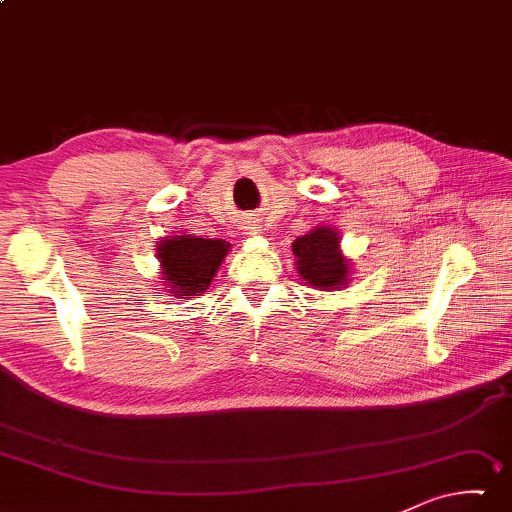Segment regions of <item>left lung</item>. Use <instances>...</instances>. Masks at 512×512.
<instances>
[{
    "mask_svg": "<svg viewBox=\"0 0 512 512\" xmlns=\"http://www.w3.org/2000/svg\"><path fill=\"white\" fill-rule=\"evenodd\" d=\"M339 243V234L326 225L314 227L291 243L296 271L307 285L321 291H335L348 285L351 262L342 255Z\"/></svg>",
    "mask_w": 512,
    "mask_h": 512,
    "instance_id": "left-lung-1",
    "label": "left lung"
}]
</instances>
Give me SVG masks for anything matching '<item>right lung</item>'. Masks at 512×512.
Returning a JSON list of instances; mask_svg holds the SVG:
<instances>
[{"label": "right lung", "mask_w": 512, "mask_h": 512, "mask_svg": "<svg viewBox=\"0 0 512 512\" xmlns=\"http://www.w3.org/2000/svg\"><path fill=\"white\" fill-rule=\"evenodd\" d=\"M227 250L230 243L223 239H200L191 234L161 239L157 255L161 278L170 287V294H175V298L200 296L212 285Z\"/></svg>", "instance_id": "add662e5"}]
</instances>
